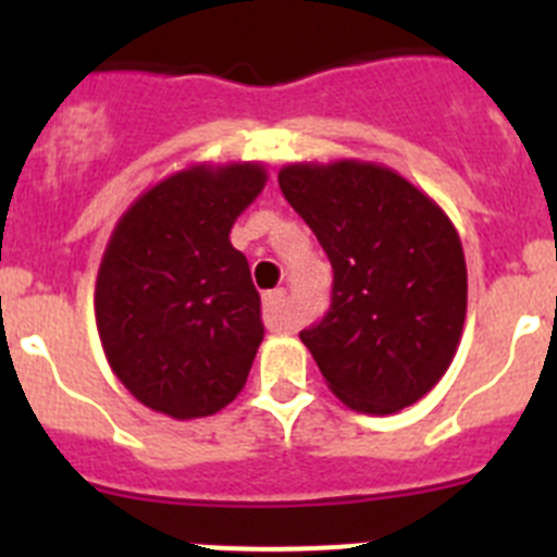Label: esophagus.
Returning <instances> with one entry per match:
<instances>
[{
    "label": "esophagus",
    "instance_id": "34e87169",
    "mask_svg": "<svg viewBox=\"0 0 557 557\" xmlns=\"http://www.w3.org/2000/svg\"><path fill=\"white\" fill-rule=\"evenodd\" d=\"M264 326H268L270 332H282V329H287V293H284V289L264 293Z\"/></svg>",
    "mask_w": 557,
    "mask_h": 557
}]
</instances>
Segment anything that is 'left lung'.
Segmentation results:
<instances>
[{
  "label": "left lung",
  "mask_w": 557,
  "mask_h": 557,
  "mask_svg": "<svg viewBox=\"0 0 557 557\" xmlns=\"http://www.w3.org/2000/svg\"><path fill=\"white\" fill-rule=\"evenodd\" d=\"M278 186L334 270L326 318L301 332L329 391L366 416L416 405L449 371L469 301L446 211L373 161H298Z\"/></svg>",
  "instance_id": "8db88e82"
}]
</instances>
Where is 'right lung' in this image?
Here are the masks:
<instances>
[{
    "instance_id": "1",
    "label": "right lung",
    "mask_w": 557,
    "mask_h": 557,
    "mask_svg": "<svg viewBox=\"0 0 557 557\" xmlns=\"http://www.w3.org/2000/svg\"><path fill=\"white\" fill-rule=\"evenodd\" d=\"M264 184L259 161L191 164L141 191L113 228L97 332L111 371L150 410L214 416L248 382L262 301L228 234Z\"/></svg>"
}]
</instances>
